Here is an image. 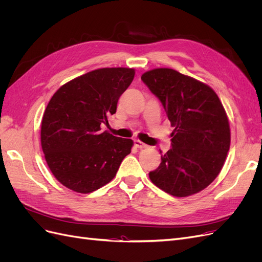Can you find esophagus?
Segmentation results:
<instances>
[{"instance_id":"1","label":"esophagus","mask_w":262,"mask_h":262,"mask_svg":"<svg viewBox=\"0 0 262 262\" xmlns=\"http://www.w3.org/2000/svg\"><path fill=\"white\" fill-rule=\"evenodd\" d=\"M134 145H136V147H138V148L147 147V145L145 143H143V142H142V141H140V140H134Z\"/></svg>"}]
</instances>
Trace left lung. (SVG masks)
<instances>
[{
  "mask_svg": "<svg viewBox=\"0 0 262 262\" xmlns=\"http://www.w3.org/2000/svg\"><path fill=\"white\" fill-rule=\"evenodd\" d=\"M141 80L162 101L175 128L171 148L148 173L150 181L173 196L200 192L219 176L231 145L223 105L209 85L176 70H149Z\"/></svg>",
  "mask_w": 262,
  "mask_h": 262,
  "instance_id": "8db88e82",
  "label": "left lung"
}]
</instances>
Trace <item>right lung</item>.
<instances>
[{
	"mask_svg": "<svg viewBox=\"0 0 262 262\" xmlns=\"http://www.w3.org/2000/svg\"><path fill=\"white\" fill-rule=\"evenodd\" d=\"M136 70L102 68L73 78L53 94L41 121L46 162L61 184L90 193L112 181L133 141L101 131Z\"/></svg>",
	"mask_w": 262,
	"mask_h": 262,
	"instance_id": "obj_1",
	"label": "right lung"
}]
</instances>
